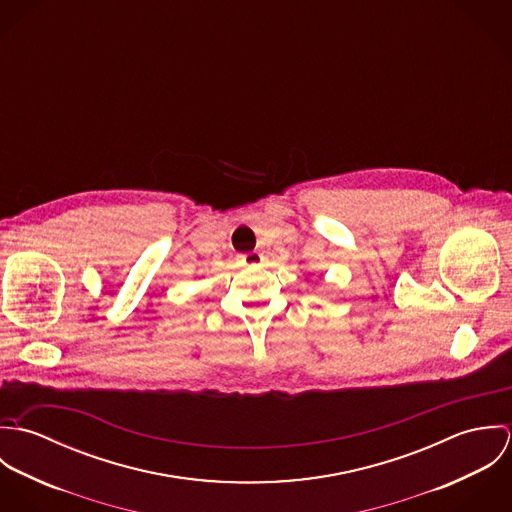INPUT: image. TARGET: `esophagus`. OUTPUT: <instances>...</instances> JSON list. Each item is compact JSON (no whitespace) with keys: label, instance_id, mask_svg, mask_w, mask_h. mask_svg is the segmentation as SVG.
<instances>
[{"label":"esophagus","instance_id":"34e87169","mask_svg":"<svg viewBox=\"0 0 512 512\" xmlns=\"http://www.w3.org/2000/svg\"><path fill=\"white\" fill-rule=\"evenodd\" d=\"M240 260H242V264L248 266V268H258V266H262V262H264V254H260V252H246V254L240 256Z\"/></svg>","mask_w":512,"mask_h":512}]
</instances>
